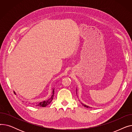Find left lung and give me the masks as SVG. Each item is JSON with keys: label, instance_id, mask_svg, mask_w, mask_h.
I'll use <instances>...</instances> for the list:
<instances>
[{"label": "left lung", "instance_id": "left-lung-1", "mask_svg": "<svg viewBox=\"0 0 132 132\" xmlns=\"http://www.w3.org/2000/svg\"><path fill=\"white\" fill-rule=\"evenodd\" d=\"M82 105H83L84 106H85V107H86V108H88V106H87V105H84V104H83L82 103Z\"/></svg>", "mask_w": 132, "mask_h": 132}]
</instances>
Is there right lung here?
Returning a JSON list of instances; mask_svg holds the SVG:
<instances>
[{
  "instance_id": "add662e5",
  "label": "right lung",
  "mask_w": 132,
  "mask_h": 132,
  "mask_svg": "<svg viewBox=\"0 0 132 132\" xmlns=\"http://www.w3.org/2000/svg\"><path fill=\"white\" fill-rule=\"evenodd\" d=\"M54 89H53L52 90V95L51 96V97L48 99L46 101H44L42 102H40V103H38V104H37L36 106H40V107H46L47 105H48L49 104L52 102V101L53 100V96H54Z\"/></svg>"
}]
</instances>
